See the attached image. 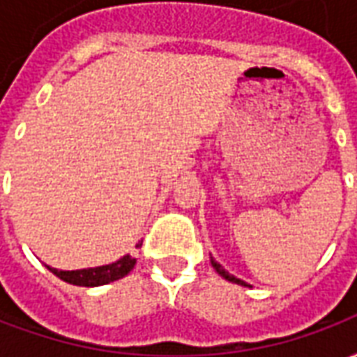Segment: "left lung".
<instances>
[{"instance_id": "1", "label": "left lung", "mask_w": 357, "mask_h": 357, "mask_svg": "<svg viewBox=\"0 0 357 357\" xmlns=\"http://www.w3.org/2000/svg\"><path fill=\"white\" fill-rule=\"evenodd\" d=\"M210 262H212V268L216 269L218 273H220V275L224 277V279H227V281H231V283L241 284V287H250V284L245 283V281H243V279H237V277L231 275V273H229V271H225V269L222 268V264H218L216 260H214V258H210Z\"/></svg>"}]
</instances>
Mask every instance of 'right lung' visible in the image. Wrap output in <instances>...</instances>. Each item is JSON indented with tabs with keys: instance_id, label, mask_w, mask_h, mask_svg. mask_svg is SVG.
I'll return each instance as SVG.
<instances>
[{
	"instance_id": "obj_1",
	"label": "right lung",
	"mask_w": 357,
	"mask_h": 357,
	"mask_svg": "<svg viewBox=\"0 0 357 357\" xmlns=\"http://www.w3.org/2000/svg\"><path fill=\"white\" fill-rule=\"evenodd\" d=\"M135 247H139V243ZM135 262L137 260L133 256L126 255L120 260H116V262L107 264V266H97V268L73 269V271L51 268V266H45V268L50 269L53 275L63 279L65 283L76 284V287H99V284L112 283V281H118V279L128 275L133 269V266H135Z\"/></svg>"
}]
</instances>
